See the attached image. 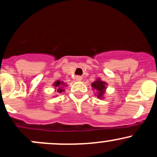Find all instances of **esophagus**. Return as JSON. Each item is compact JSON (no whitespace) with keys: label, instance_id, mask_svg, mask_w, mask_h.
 <instances>
[{"label":"esophagus","instance_id":"esophagus-1","mask_svg":"<svg viewBox=\"0 0 157 157\" xmlns=\"http://www.w3.org/2000/svg\"><path fill=\"white\" fill-rule=\"evenodd\" d=\"M75 79H76V81H81L82 79V76H76L75 77Z\"/></svg>","mask_w":157,"mask_h":157}]
</instances>
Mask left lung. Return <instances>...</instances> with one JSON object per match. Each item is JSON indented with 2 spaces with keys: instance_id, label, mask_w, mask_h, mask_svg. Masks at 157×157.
<instances>
[{
  "instance_id": "obj_1",
  "label": "left lung",
  "mask_w": 157,
  "mask_h": 157,
  "mask_svg": "<svg viewBox=\"0 0 157 157\" xmlns=\"http://www.w3.org/2000/svg\"><path fill=\"white\" fill-rule=\"evenodd\" d=\"M108 84L105 82L101 80L100 78H98L97 80L94 81V82L91 83V87L94 88L96 91L97 94L95 95H97L98 98L102 99L104 98V94L105 93V90H106V86Z\"/></svg>"
}]
</instances>
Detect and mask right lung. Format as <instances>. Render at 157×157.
Masks as SVG:
<instances>
[{"instance_id":"obj_1","label":"right lung","mask_w":157,"mask_h":157,"mask_svg":"<svg viewBox=\"0 0 157 157\" xmlns=\"http://www.w3.org/2000/svg\"><path fill=\"white\" fill-rule=\"evenodd\" d=\"M52 85L55 87V88H56L57 92L61 93V92H63V91H64V89H63V88H64V87L63 86H65V85H66V83L63 82H61V81L58 80V81H56V82H54V84Z\"/></svg>"}]
</instances>
